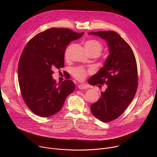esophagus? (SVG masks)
Returning a JSON list of instances; mask_svg holds the SVG:
<instances>
[{"mask_svg":"<svg viewBox=\"0 0 157 157\" xmlns=\"http://www.w3.org/2000/svg\"><path fill=\"white\" fill-rule=\"evenodd\" d=\"M78 87L80 89H87V86L85 84H78Z\"/></svg>","mask_w":157,"mask_h":157,"instance_id":"34e87169","label":"esophagus"}]
</instances>
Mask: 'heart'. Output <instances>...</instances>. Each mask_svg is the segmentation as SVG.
I'll list each match as a JSON object with an SVG mask.
<instances>
[{"instance_id":"heart-1","label":"heart","mask_w":157,"mask_h":157,"mask_svg":"<svg viewBox=\"0 0 157 157\" xmlns=\"http://www.w3.org/2000/svg\"><path fill=\"white\" fill-rule=\"evenodd\" d=\"M85 47L87 51L97 53L98 55L100 54L102 49V47L101 43L98 40L94 39L86 41ZM90 73L91 71L86 70V69L82 68V67H78V68H73L71 70V74L78 81H83Z\"/></svg>"}]
</instances>
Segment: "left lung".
Masks as SVG:
<instances>
[{
	"label": "left lung",
	"mask_w": 157,
	"mask_h": 157,
	"mask_svg": "<svg viewBox=\"0 0 157 157\" xmlns=\"http://www.w3.org/2000/svg\"><path fill=\"white\" fill-rule=\"evenodd\" d=\"M89 34L106 40L110 50L104 67L88 82L93 86L107 85L101 98L91 105V110L97 119L109 122L122 115L136 95L139 80L137 61L129 44L117 33L109 30Z\"/></svg>",
	"instance_id": "8db88e82"
}]
</instances>
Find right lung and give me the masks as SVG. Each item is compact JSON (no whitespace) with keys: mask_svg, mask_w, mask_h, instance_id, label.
<instances>
[{"mask_svg":"<svg viewBox=\"0 0 157 157\" xmlns=\"http://www.w3.org/2000/svg\"><path fill=\"white\" fill-rule=\"evenodd\" d=\"M83 34L51 28L36 34L26 44L18 62V79L22 98L36 115L47 117L55 114L75 91L72 81L68 79L58 84L52 75L54 70L64 67L66 46Z\"/></svg>","mask_w":157,"mask_h":157,"instance_id":"obj_1","label":"right lung"}]
</instances>
